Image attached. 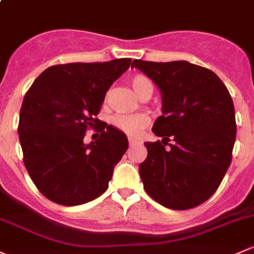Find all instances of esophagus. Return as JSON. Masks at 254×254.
<instances>
[{
    "mask_svg": "<svg viewBox=\"0 0 254 254\" xmlns=\"http://www.w3.org/2000/svg\"><path fill=\"white\" fill-rule=\"evenodd\" d=\"M140 143V141L136 140V138H132V137H129V145L130 146H135V145H138Z\"/></svg>",
    "mask_w": 254,
    "mask_h": 254,
    "instance_id": "esophagus-1",
    "label": "esophagus"
}]
</instances>
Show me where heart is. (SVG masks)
Returning a JSON list of instances; mask_svg holds the SVG:
<instances>
[{
	"label": "heart",
	"instance_id": "1",
	"mask_svg": "<svg viewBox=\"0 0 254 254\" xmlns=\"http://www.w3.org/2000/svg\"><path fill=\"white\" fill-rule=\"evenodd\" d=\"M132 89L140 98L151 97L153 93V84L146 75L137 74L130 79ZM113 124L120 131L127 135L136 136L140 134L149 124V117L145 113L136 114H119L113 118Z\"/></svg>",
	"mask_w": 254,
	"mask_h": 254
}]
</instances>
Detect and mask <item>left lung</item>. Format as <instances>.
<instances>
[{
	"mask_svg": "<svg viewBox=\"0 0 254 254\" xmlns=\"http://www.w3.org/2000/svg\"><path fill=\"white\" fill-rule=\"evenodd\" d=\"M131 66L162 95L163 114L152 127L162 141L145 142L147 158L138 165L143 188L170 209L197 207L217 191L230 167L236 138L230 93L217 74L186 61L134 60Z\"/></svg>",
	"mask_w": 254,
	"mask_h": 254,
	"instance_id": "left-lung-1",
	"label": "left lung"
}]
</instances>
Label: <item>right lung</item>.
<instances>
[{"label":"right lung","instance_id":"right-lung-1","mask_svg":"<svg viewBox=\"0 0 254 254\" xmlns=\"http://www.w3.org/2000/svg\"><path fill=\"white\" fill-rule=\"evenodd\" d=\"M131 60L58 64L42 71L25 93L18 134L24 164L45 197L62 205L84 204L108 189L113 169L127 152V135L97 127L87 145L83 136L98 127L96 116L114 81Z\"/></svg>","mask_w":254,"mask_h":254}]
</instances>
